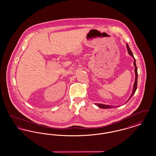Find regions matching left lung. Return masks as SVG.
I'll return each instance as SVG.
<instances>
[{"label":"left lung","mask_w":156,"mask_h":156,"mask_svg":"<svg viewBox=\"0 0 156 156\" xmlns=\"http://www.w3.org/2000/svg\"><path fill=\"white\" fill-rule=\"evenodd\" d=\"M126 46H127V50H128L129 54L133 57L134 60V67H135L134 71H135V74H136L135 82H134V83L133 92H132V95H130V98H129V99L127 101H127H129V99H130L132 98V97L133 95L134 94V93H135V92H136V90L137 89V66H136V60H135V58H134L133 53H132V52L131 51V50H130V48H129V45L127 44ZM95 105H97L98 106H99V108H103V109H109V108H111L112 107L111 106H109V105H104V104H96ZM116 106H115V108H116Z\"/></svg>","instance_id":"obj_1"}]
</instances>
